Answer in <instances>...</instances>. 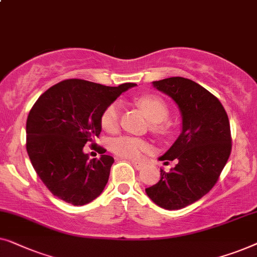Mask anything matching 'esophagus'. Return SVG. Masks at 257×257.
I'll return each mask as SVG.
<instances>
[{"label": "esophagus", "instance_id": "34e87169", "mask_svg": "<svg viewBox=\"0 0 257 257\" xmlns=\"http://www.w3.org/2000/svg\"><path fill=\"white\" fill-rule=\"evenodd\" d=\"M132 164L135 166V168L137 169V170H141V169H143L144 166H146V163H143V162H136V161H132Z\"/></svg>", "mask_w": 257, "mask_h": 257}]
</instances>
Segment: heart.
Returning <instances> with one entry per match:
<instances>
[{
  "label": "heart",
  "mask_w": 257,
  "mask_h": 257,
  "mask_svg": "<svg viewBox=\"0 0 257 257\" xmlns=\"http://www.w3.org/2000/svg\"><path fill=\"white\" fill-rule=\"evenodd\" d=\"M139 104L146 111L148 117L154 122V128L160 129L157 123L164 122L169 116V108L161 97L156 95H146L139 99ZM121 104L118 101L110 103L101 115V127L107 132H114L118 127L120 121ZM111 149L115 154L130 160H139L146 151L149 150V146L143 140L132 136H122L115 139L111 142Z\"/></svg>",
  "instance_id": "1"
}]
</instances>
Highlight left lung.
<instances>
[{
	"label": "left lung",
	"mask_w": 257,
	"mask_h": 257,
	"mask_svg": "<svg viewBox=\"0 0 257 257\" xmlns=\"http://www.w3.org/2000/svg\"><path fill=\"white\" fill-rule=\"evenodd\" d=\"M175 101L182 116V133L160 161L177 165L146 189L147 196L165 209L186 207L212 190L228 161L232 140L225 108L213 94L182 77L153 81Z\"/></svg>",
	"instance_id": "8db88e82"
}]
</instances>
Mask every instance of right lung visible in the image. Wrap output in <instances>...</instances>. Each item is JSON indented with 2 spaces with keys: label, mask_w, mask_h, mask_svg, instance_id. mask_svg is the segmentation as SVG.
Wrapping results in <instances>:
<instances>
[{
  "label": "right lung",
  "mask_w": 257,
  "mask_h": 257,
  "mask_svg": "<svg viewBox=\"0 0 257 257\" xmlns=\"http://www.w3.org/2000/svg\"><path fill=\"white\" fill-rule=\"evenodd\" d=\"M135 86L125 82L109 87L68 79L38 97L28 115L27 151L53 196L82 206L102 193L114 158L102 149L99 160H89L84 147L100 135L103 110Z\"/></svg>",
  "instance_id": "obj_1"
}]
</instances>
